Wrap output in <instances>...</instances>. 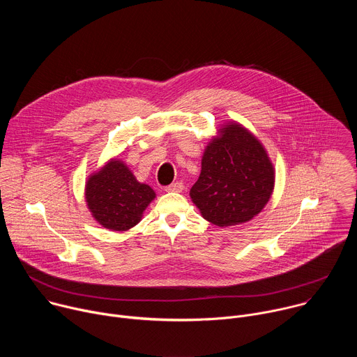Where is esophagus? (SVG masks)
I'll return each mask as SVG.
<instances>
[{
  "label": "esophagus",
  "mask_w": 357,
  "mask_h": 357,
  "mask_svg": "<svg viewBox=\"0 0 357 357\" xmlns=\"http://www.w3.org/2000/svg\"><path fill=\"white\" fill-rule=\"evenodd\" d=\"M164 190H165V192H182V190H183V183L179 182V181H176V182H174V183L165 186Z\"/></svg>",
  "instance_id": "obj_1"
}]
</instances>
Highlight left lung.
<instances>
[{
    "mask_svg": "<svg viewBox=\"0 0 357 357\" xmlns=\"http://www.w3.org/2000/svg\"><path fill=\"white\" fill-rule=\"evenodd\" d=\"M202 158L190 197L208 222L225 227L259 215L274 189V168L261 142L240 124H227Z\"/></svg>",
    "mask_w": 357,
    "mask_h": 357,
    "instance_id": "8db88e82",
    "label": "left lung"
}]
</instances>
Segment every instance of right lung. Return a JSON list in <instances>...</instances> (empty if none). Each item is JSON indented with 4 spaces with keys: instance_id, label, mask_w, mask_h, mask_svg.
<instances>
[{
    "instance_id": "add662e5",
    "label": "right lung",
    "mask_w": 357,
    "mask_h": 357,
    "mask_svg": "<svg viewBox=\"0 0 357 357\" xmlns=\"http://www.w3.org/2000/svg\"><path fill=\"white\" fill-rule=\"evenodd\" d=\"M154 197L155 192L139 183L119 160L110 161L86 183V202L91 215L101 226L114 231L135 226Z\"/></svg>"
}]
</instances>
